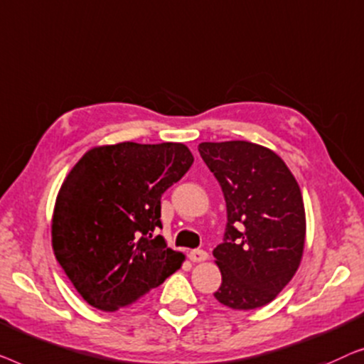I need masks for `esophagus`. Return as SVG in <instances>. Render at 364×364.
I'll list each match as a JSON object with an SVG mask.
<instances>
[{
	"label": "esophagus",
	"instance_id": "1",
	"mask_svg": "<svg viewBox=\"0 0 364 364\" xmlns=\"http://www.w3.org/2000/svg\"><path fill=\"white\" fill-rule=\"evenodd\" d=\"M189 259H191L193 262H204V260H208V252L203 249H194L189 252Z\"/></svg>",
	"mask_w": 364,
	"mask_h": 364
}]
</instances>
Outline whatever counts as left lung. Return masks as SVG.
Listing matches in <instances>:
<instances>
[{
  "label": "left lung",
  "mask_w": 364,
  "mask_h": 364,
  "mask_svg": "<svg viewBox=\"0 0 364 364\" xmlns=\"http://www.w3.org/2000/svg\"><path fill=\"white\" fill-rule=\"evenodd\" d=\"M198 150L228 208L224 240L213 250L223 275L214 296L232 310L267 305L294 277L304 254L299 183L277 153L255 143L204 141Z\"/></svg>",
  "instance_id": "8db88e82"
}]
</instances>
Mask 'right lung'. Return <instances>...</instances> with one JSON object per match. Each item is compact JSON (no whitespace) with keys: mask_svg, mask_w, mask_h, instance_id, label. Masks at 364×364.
Segmentation results:
<instances>
[{"mask_svg":"<svg viewBox=\"0 0 364 364\" xmlns=\"http://www.w3.org/2000/svg\"><path fill=\"white\" fill-rule=\"evenodd\" d=\"M183 143L95 146L65 176L53 214V249L82 299L115 311L181 267L184 255L155 235L161 194L193 165Z\"/></svg>","mask_w":364,"mask_h":364,"instance_id":"right-lung-1","label":"right lung"}]
</instances>
